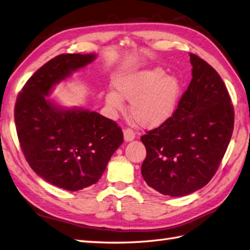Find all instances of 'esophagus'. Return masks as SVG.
Here are the masks:
<instances>
[{"instance_id": "esophagus-1", "label": "esophagus", "mask_w": 250, "mask_h": 250, "mask_svg": "<svg viewBox=\"0 0 250 250\" xmlns=\"http://www.w3.org/2000/svg\"><path fill=\"white\" fill-rule=\"evenodd\" d=\"M135 131L132 129H129V128H125L124 129V139L126 142H129V141H132L135 139Z\"/></svg>"}]
</instances>
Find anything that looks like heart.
<instances>
[{"instance_id": "b5f03b06", "label": "heart", "mask_w": 250, "mask_h": 250, "mask_svg": "<svg viewBox=\"0 0 250 250\" xmlns=\"http://www.w3.org/2000/svg\"><path fill=\"white\" fill-rule=\"evenodd\" d=\"M113 91L104 94L111 112L124 110L123 99L130 101L129 110L137 123L144 128H155L167 122L175 111L181 94L177 77L167 75L162 67H152L126 75L114 81Z\"/></svg>"}]
</instances>
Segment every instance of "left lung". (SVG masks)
Wrapping results in <instances>:
<instances>
[{
	"mask_svg": "<svg viewBox=\"0 0 250 250\" xmlns=\"http://www.w3.org/2000/svg\"><path fill=\"white\" fill-rule=\"evenodd\" d=\"M192 79L171 118L141 137V173L160 193L182 197L200 189L217 171L231 140L234 109L212 66L189 54Z\"/></svg>",
	"mask_w": 250,
	"mask_h": 250,
	"instance_id": "left-lung-1",
	"label": "left lung"
}]
</instances>
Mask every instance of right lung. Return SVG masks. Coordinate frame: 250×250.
<instances>
[{
	"mask_svg": "<svg viewBox=\"0 0 250 250\" xmlns=\"http://www.w3.org/2000/svg\"><path fill=\"white\" fill-rule=\"evenodd\" d=\"M96 54H60L26 81L15 104V123L26 162L50 184L77 191L101 179L123 132L112 120L84 108H63L50 101L55 84Z\"/></svg>",
	"mask_w": 250,
	"mask_h": 250,
	"instance_id": "add662e5",
	"label": "right lung"
}]
</instances>
